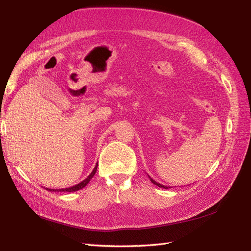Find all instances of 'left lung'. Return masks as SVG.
Segmentation results:
<instances>
[{
  "label": "left lung",
  "mask_w": 251,
  "mask_h": 251,
  "mask_svg": "<svg viewBox=\"0 0 251 251\" xmlns=\"http://www.w3.org/2000/svg\"><path fill=\"white\" fill-rule=\"evenodd\" d=\"M149 179L151 180V182L153 183V184H155V185H157V186H159V188H163V189H168V186H166V185H163V184H161V183H158V182H156L155 180H153L150 176H149Z\"/></svg>",
  "instance_id": "1"
}]
</instances>
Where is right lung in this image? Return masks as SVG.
I'll return each mask as SVG.
<instances>
[{
  "mask_svg": "<svg viewBox=\"0 0 251 251\" xmlns=\"http://www.w3.org/2000/svg\"><path fill=\"white\" fill-rule=\"evenodd\" d=\"M97 167H98V164H96V166H95V168L93 169V172L90 173V175L88 176V177L86 178V179H84L82 182H79V183H77V184H75V185H73V186H70V188H66V189H57V190H54V189H46V190H49V191H52V192H75V191H78V190H81V189H83V188H85V186L87 185V183L89 182L90 181V179H92L94 176H95V174H96V172H97Z\"/></svg>",
  "mask_w": 251,
  "mask_h": 251,
  "instance_id": "right-lung-1",
  "label": "right lung"
}]
</instances>
